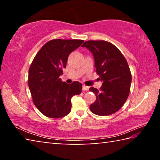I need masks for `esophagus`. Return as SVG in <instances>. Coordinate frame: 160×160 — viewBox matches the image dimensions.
<instances>
[{
	"label": "esophagus",
	"mask_w": 160,
	"mask_h": 160,
	"mask_svg": "<svg viewBox=\"0 0 160 160\" xmlns=\"http://www.w3.org/2000/svg\"><path fill=\"white\" fill-rule=\"evenodd\" d=\"M88 90H89V87L85 86V85H83V86H82V90H84V91H88Z\"/></svg>",
	"instance_id": "34e87169"
}]
</instances>
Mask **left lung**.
Returning a JSON list of instances; mask_svg holds the SVG:
<instances>
[{"label":"left lung","mask_w":160,"mask_h":160,"mask_svg":"<svg viewBox=\"0 0 160 160\" xmlns=\"http://www.w3.org/2000/svg\"><path fill=\"white\" fill-rule=\"evenodd\" d=\"M92 53L95 71L102 82L100 90L90 88L96 101L90 107L99 116H108L122 107L128 99L131 73L123 54L114 45L106 41H87L82 46Z\"/></svg>","instance_id":"obj_1"}]
</instances>
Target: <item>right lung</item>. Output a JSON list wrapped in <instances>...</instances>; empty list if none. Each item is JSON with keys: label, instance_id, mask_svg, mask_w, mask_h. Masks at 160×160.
<instances>
[{"label": "right lung", "instance_id": "right-lung-1", "mask_svg": "<svg viewBox=\"0 0 160 160\" xmlns=\"http://www.w3.org/2000/svg\"><path fill=\"white\" fill-rule=\"evenodd\" d=\"M84 42L80 39H53L37 53L29 69L28 85L35 106L49 118H61L71 110V98L82 92V84L63 82L60 78L70 53Z\"/></svg>", "mask_w": 160, "mask_h": 160}]
</instances>
